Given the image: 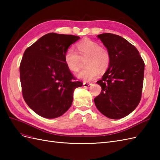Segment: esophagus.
<instances>
[{
    "instance_id": "esophagus-1",
    "label": "esophagus",
    "mask_w": 160,
    "mask_h": 160,
    "mask_svg": "<svg viewBox=\"0 0 160 160\" xmlns=\"http://www.w3.org/2000/svg\"><path fill=\"white\" fill-rule=\"evenodd\" d=\"M91 85V83H88V82H84L83 83V86L85 88H88L89 86H90Z\"/></svg>"
}]
</instances>
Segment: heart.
Here are the masks:
<instances>
[{
  "mask_svg": "<svg viewBox=\"0 0 160 160\" xmlns=\"http://www.w3.org/2000/svg\"><path fill=\"white\" fill-rule=\"evenodd\" d=\"M77 51L72 47L67 49L64 61L68 69L77 72L79 69L81 59L85 60L88 66L77 75V78L83 81H89L98 77L99 71H105L110 64L111 56L109 51L99 43L91 39H86L77 45Z\"/></svg>",
  "mask_w": 160,
  "mask_h": 160,
  "instance_id": "heart-1",
  "label": "heart"
}]
</instances>
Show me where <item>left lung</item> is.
I'll list each match as a JSON object with an SVG mask.
<instances>
[{
    "label": "left lung",
    "mask_w": 160,
    "mask_h": 160,
    "mask_svg": "<svg viewBox=\"0 0 160 160\" xmlns=\"http://www.w3.org/2000/svg\"><path fill=\"white\" fill-rule=\"evenodd\" d=\"M98 37L109 51L111 61L102 79L97 81L102 90L94 102L107 118H123L132 113L141 100L144 61L135 47L124 38L111 33Z\"/></svg>",
    "instance_id": "left-lung-1"
}]
</instances>
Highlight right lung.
I'll return each mask as SVG.
<instances>
[{"mask_svg": "<svg viewBox=\"0 0 160 160\" xmlns=\"http://www.w3.org/2000/svg\"><path fill=\"white\" fill-rule=\"evenodd\" d=\"M80 38L50 32L28 47L20 64L24 100L41 117L53 119L64 114L72 105L73 91L83 83L67 68L65 52Z\"/></svg>", "mask_w": 160, "mask_h": 160, "instance_id": "obj_1", "label": "right lung"}]
</instances>
